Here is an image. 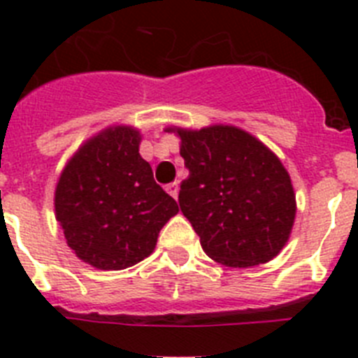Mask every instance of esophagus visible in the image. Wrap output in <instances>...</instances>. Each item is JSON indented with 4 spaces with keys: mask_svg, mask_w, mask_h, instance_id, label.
<instances>
[{
    "mask_svg": "<svg viewBox=\"0 0 358 358\" xmlns=\"http://www.w3.org/2000/svg\"><path fill=\"white\" fill-rule=\"evenodd\" d=\"M166 192H169L170 195H172L173 199H177L179 197V182H170L169 186H166Z\"/></svg>",
    "mask_w": 358,
    "mask_h": 358,
    "instance_id": "1",
    "label": "esophagus"
}]
</instances>
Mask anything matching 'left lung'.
I'll use <instances>...</instances> for the list:
<instances>
[{"label":"left lung","mask_w":358,"mask_h":358,"mask_svg":"<svg viewBox=\"0 0 358 358\" xmlns=\"http://www.w3.org/2000/svg\"><path fill=\"white\" fill-rule=\"evenodd\" d=\"M189 176L179 206L211 260L248 268L285 248L296 220V194L280 157L251 132L215 123L170 127Z\"/></svg>","instance_id":"obj_1"}]
</instances>
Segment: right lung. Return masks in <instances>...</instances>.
<instances>
[{
  "mask_svg": "<svg viewBox=\"0 0 358 358\" xmlns=\"http://www.w3.org/2000/svg\"><path fill=\"white\" fill-rule=\"evenodd\" d=\"M134 125H109L73 152L53 195L55 220L78 260L122 271L150 256L179 206L140 156Z\"/></svg>",
  "mask_w": 358,
  "mask_h": 358,
  "instance_id": "right-lung-1",
  "label": "right lung"
}]
</instances>
